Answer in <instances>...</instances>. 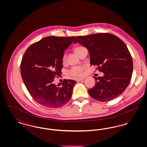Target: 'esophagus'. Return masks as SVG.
<instances>
[{"label":"esophagus","mask_w":147,"mask_h":147,"mask_svg":"<svg viewBox=\"0 0 147 147\" xmlns=\"http://www.w3.org/2000/svg\"><path fill=\"white\" fill-rule=\"evenodd\" d=\"M84 78H79V79H77V82H80V81H82V80H84Z\"/></svg>","instance_id":"1"}]
</instances>
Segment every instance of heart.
<instances>
[{
	"label": "heart",
	"mask_w": 147,
	"mask_h": 147,
	"mask_svg": "<svg viewBox=\"0 0 147 147\" xmlns=\"http://www.w3.org/2000/svg\"><path fill=\"white\" fill-rule=\"evenodd\" d=\"M84 49L85 48H84V47H82V46H77L74 49V51L76 54L78 55L79 53ZM65 60H66V55H63V57H62V61L63 63L65 62ZM68 74L70 76H72L74 78H79V77H82L84 75L83 68L79 67H73L68 71Z\"/></svg>",
	"instance_id": "obj_1"
}]
</instances>
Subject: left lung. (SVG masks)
<instances>
[{
  "label": "left lung",
  "mask_w": 147,
  "mask_h": 147,
  "mask_svg": "<svg viewBox=\"0 0 147 147\" xmlns=\"http://www.w3.org/2000/svg\"><path fill=\"white\" fill-rule=\"evenodd\" d=\"M77 42L88 49L90 64L97 66L104 74L95 78V85L88 90L91 98L105 102L122 94L130 83L133 72L132 56L125 43L108 33L78 36L74 41Z\"/></svg>",
  "instance_id": "left-lung-1"
}]
</instances>
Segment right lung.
Returning a JSON list of instances; mask_svg holds the SVG:
<instances>
[{"instance_id": "obj_1", "label": "right lung", "mask_w": 147, "mask_h": 147, "mask_svg": "<svg viewBox=\"0 0 147 147\" xmlns=\"http://www.w3.org/2000/svg\"><path fill=\"white\" fill-rule=\"evenodd\" d=\"M75 37L48 36L30 46L22 58L21 77L30 94L39 104L58 108L67 104L76 81L64 79L56 85L54 79L62 73V57Z\"/></svg>"}]
</instances>
